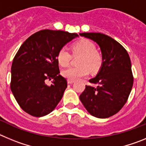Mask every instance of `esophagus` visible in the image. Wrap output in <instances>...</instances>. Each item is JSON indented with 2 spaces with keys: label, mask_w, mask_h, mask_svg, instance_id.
Listing matches in <instances>:
<instances>
[{
  "label": "esophagus",
  "mask_w": 146,
  "mask_h": 146,
  "mask_svg": "<svg viewBox=\"0 0 146 146\" xmlns=\"http://www.w3.org/2000/svg\"><path fill=\"white\" fill-rule=\"evenodd\" d=\"M74 81L70 80H68V83H69V84H72V83H74Z\"/></svg>",
  "instance_id": "obj_1"
}]
</instances>
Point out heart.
I'll return each mask as SVG.
<instances>
[{
  "label": "heart",
  "mask_w": 146,
  "mask_h": 146,
  "mask_svg": "<svg viewBox=\"0 0 146 146\" xmlns=\"http://www.w3.org/2000/svg\"><path fill=\"white\" fill-rule=\"evenodd\" d=\"M72 53L79 55L77 67H69L62 72V75L70 80L75 81L88 75L89 70L96 73L101 68L102 56L96 50V46L88 39H81L72 45ZM57 59L62 66L69 65L72 55L66 47L60 49L58 52Z\"/></svg>",
  "instance_id": "heart-1"
}]
</instances>
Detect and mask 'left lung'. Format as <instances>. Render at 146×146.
I'll list each match as a JSON object with an SVG mask.
<instances>
[{
	"mask_svg": "<svg viewBox=\"0 0 146 146\" xmlns=\"http://www.w3.org/2000/svg\"><path fill=\"white\" fill-rule=\"evenodd\" d=\"M100 47L102 64L96 76L89 82L94 88L86 86L80 99L91 115L107 118L116 114L126 104L133 86L131 60L124 47L107 35L82 33Z\"/></svg>",
	"mask_w": 146,
	"mask_h": 146,
	"instance_id": "left-lung-1",
	"label": "left lung"
}]
</instances>
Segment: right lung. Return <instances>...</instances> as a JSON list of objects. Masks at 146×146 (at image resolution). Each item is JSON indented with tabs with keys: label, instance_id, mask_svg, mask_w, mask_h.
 <instances>
[{
	"label": "right lung",
	"instance_id": "add662e5",
	"mask_svg": "<svg viewBox=\"0 0 146 146\" xmlns=\"http://www.w3.org/2000/svg\"><path fill=\"white\" fill-rule=\"evenodd\" d=\"M78 36L63 31L42 30L21 45L11 65V92L20 108L35 117L53 110L63 97L67 81L60 73L57 55ZM52 79L51 85L46 82Z\"/></svg>",
	"mask_w": 146,
	"mask_h": 146
}]
</instances>
